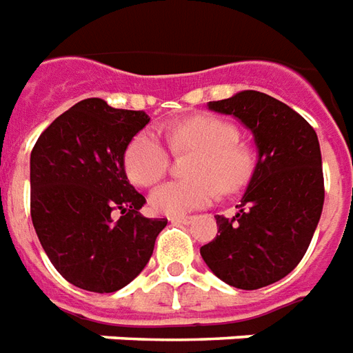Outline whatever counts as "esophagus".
Listing matches in <instances>:
<instances>
[{"mask_svg": "<svg viewBox=\"0 0 353 353\" xmlns=\"http://www.w3.org/2000/svg\"><path fill=\"white\" fill-rule=\"evenodd\" d=\"M168 221H170V223H176V224H189L190 221H192V216L176 215V216H170Z\"/></svg>", "mask_w": 353, "mask_h": 353, "instance_id": "34e87169", "label": "esophagus"}]
</instances>
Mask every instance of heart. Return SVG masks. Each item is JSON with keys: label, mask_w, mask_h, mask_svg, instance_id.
<instances>
[{"label": "heart", "mask_w": 353, "mask_h": 353, "mask_svg": "<svg viewBox=\"0 0 353 353\" xmlns=\"http://www.w3.org/2000/svg\"><path fill=\"white\" fill-rule=\"evenodd\" d=\"M177 151L196 153L190 177L192 181H168L151 192V210L161 215H183L213 202L216 189L232 192L249 179L252 155L247 145L237 142V129L221 117L194 116L168 130ZM168 150L151 130L132 138L125 166L137 185L151 187L168 170Z\"/></svg>", "instance_id": "heart-1"}]
</instances>
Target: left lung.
I'll return each instance as SVG.
<instances>
[{
  "label": "left lung",
  "mask_w": 353,
  "mask_h": 353,
  "mask_svg": "<svg viewBox=\"0 0 353 353\" xmlns=\"http://www.w3.org/2000/svg\"><path fill=\"white\" fill-rule=\"evenodd\" d=\"M208 108L239 119L258 157L237 213L215 216L219 236L200 254L230 286L263 288L301 262L314 236L323 208L320 142L297 112L260 91H239Z\"/></svg>",
  "instance_id": "left-lung-1"
}]
</instances>
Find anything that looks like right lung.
Instances as JSON below:
<instances>
[{
    "label": "right lung",
    "instance_id": "obj_1",
    "mask_svg": "<svg viewBox=\"0 0 353 353\" xmlns=\"http://www.w3.org/2000/svg\"><path fill=\"white\" fill-rule=\"evenodd\" d=\"M148 123L145 112L85 99L54 119L31 151V221L54 268L78 288L110 294L127 286L168 223L138 211L145 198L125 172V151Z\"/></svg>",
    "mask_w": 353,
    "mask_h": 353
}]
</instances>
